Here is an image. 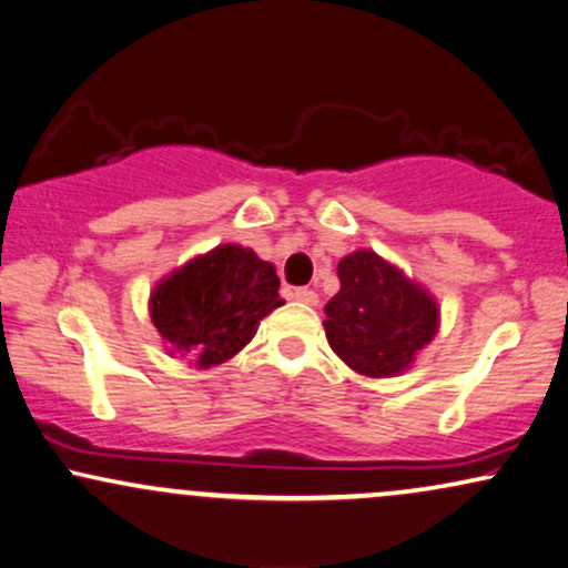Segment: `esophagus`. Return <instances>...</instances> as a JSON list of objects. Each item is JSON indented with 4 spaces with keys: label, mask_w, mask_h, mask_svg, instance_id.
Returning a JSON list of instances; mask_svg holds the SVG:
<instances>
[{
    "label": "esophagus",
    "mask_w": 568,
    "mask_h": 568,
    "mask_svg": "<svg viewBox=\"0 0 568 568\" xmlns=\"http://www.w3.org/2000/svg\"><path fill=\"white\" fill-rule=\"evenodd\" d=\"M291 298H296V301H301V304H308V306H314L320 301V296L312 288H293Z\"/></svg>",
    "instance_id": "34e87169"
}]
</instances>
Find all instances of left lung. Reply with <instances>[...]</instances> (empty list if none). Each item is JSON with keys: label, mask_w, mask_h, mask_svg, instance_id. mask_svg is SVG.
I'll list each match as a JSON object with an SVG mask.
<instances>
[{"label": "left lung", "mask_w": 568, "mask_h": 568, "mask_svg": "<svg viewBox=\"0 0 568 568\" xmlns=\"http://www.w3.org/2000/svg\"><path fill=\"white\" fill-rule=\"evenodd\" d=\"M337 280L341 291L325 306L329 348L367 377H393L412 367L437 333L435 298L367 248L343 256Z\"/></svg>", "instance_id": "obj_1"}]
</instances>
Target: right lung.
<instances>
[{"mask_svg":"<svg viewBox=\"0 0 568 568\" xmlns=\"http://www.w3.org/2000/svg\"><path fill=\"white\" fill-rule=\"evenodd\" d=\"M280 277L251 248L222 243L156 285L152 322L170 354L196 358L206 369L227 362L256 335L260 322L283 304Z\"/></svg>","mask_w":568,"mask_h":568,"instance_id":"right-lung-1","label":"right lung"}]
</instances>
